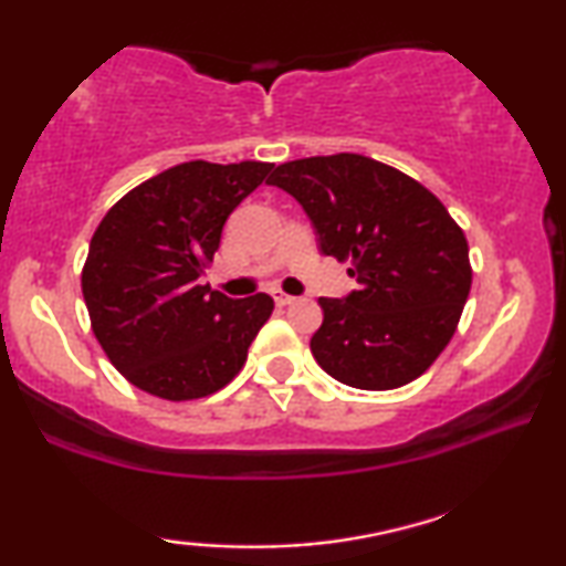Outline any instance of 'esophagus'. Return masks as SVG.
<instances>
[{"label":"esophagus","mask_w":566,"mask_h":566,"mask_svg":"<svg viewBox=\"0 0 566 566\" xmlns=\"http://www.w3.org/2000/svg\"><path fill=\"white\" fill-rule=\"evenodd\" d=\"M275 303H277V306H291V303H296V298L281 291V293H275Z\"/></svg>","instance_id":"obj_1"}]
</instances>
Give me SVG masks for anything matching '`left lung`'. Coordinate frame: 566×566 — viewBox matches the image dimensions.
Instances as JSON below:
<instances>
[{"instance_id":"obj_1","label":"left lung","mask_w":566,"mask_h":566,"mask_svg":"<svg viewBox=\"0 0 566 566\" xmlns=\"http://www.w3.org/2000/svg\"><path fill=\"white\" fill-rule=\"evenodd\" d=\"M306 211L324 255L359 289L318 298L311 352L334 380L392 390L433 365L470 296V248L444 203L411 176L357 153L283 163L270 176Z\"/></svg>"}]
</instances>
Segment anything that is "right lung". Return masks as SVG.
<instances>
[{
  "label": "right lung",
  "mask_w": 566,
  "mask_h": 566,
  "mask_svg": "<svg viewBox=\"0 0 566 566\" xmlns=\"http://www.w3.org/2000/svg\"><path fill=\"white\" fill-rule=\"evenodd\" d=\"M273 163L191 160L147 178L106 211L81 291L109 363L150 396L207 398L242 370L273 298H227L199 285L227 217Z\"/></svg>",
  "instance_id": "right-lung-1"
}]
</instances>
